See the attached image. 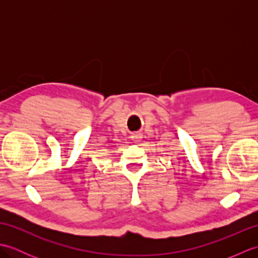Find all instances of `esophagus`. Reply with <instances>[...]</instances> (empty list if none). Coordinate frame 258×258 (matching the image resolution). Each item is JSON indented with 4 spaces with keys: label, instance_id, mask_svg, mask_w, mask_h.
Instances as JSON below:
<instances>
[{
    "label": "esophagus",
    "instance_id": "esophagus-1",
    "mask_svg": "<svg viewBox=\"0 0 258 258\" xmlns=\"http://www.w3.org/2000/svg\"><path fill=\"white\" fill-rule=\"evenodd\" d=\"M131 138H132V140L134 142H140L142 140V135H141V133H133Z\"/></svg>",
    "mask_w": 258,
    "mask_h": 258
}]
</instances>
